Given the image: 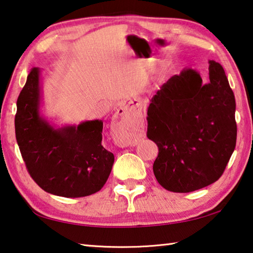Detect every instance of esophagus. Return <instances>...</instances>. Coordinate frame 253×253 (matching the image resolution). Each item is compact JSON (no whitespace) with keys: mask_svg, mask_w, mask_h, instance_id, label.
Masks as SVG:
<instances>
[{"mask_svg":"<svg viewBox=\"0 0 253 253\" xmlns=\"http://www.w3.org/2000/svg\"><path fill=\"white\" fill-rule=\"evenodd\" d=\"M123 114H117L118 123L114 124L111 127V132H113V138L115 144L119 147H128L135 146L137 144L136 137L131 134V131L128 127V122L123 118V115L125 113V108H121Z\"/></svg>","mask_w":253,"mask_h":253,"instance_id":"obj_1","label":"esophagus"}]
</instances>
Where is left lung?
<instances>
[{"instance_id": "1", "label": "left lung", "mask_w": 253, "mask_h": 253, "mask_svg": "<svg viewBox=\"0 0 253 253\" xmlns=\"http://www.w3.org/2000/svg\"><path fill=\"white\" fill-rule=\"evenodd\" d=\"M147 123L160 151L154 175L163 187L187 193L217 181L237 142L235 99L223 68L210 60L208 83L184 68L153 96Z\"/></svg>"}]
</instances>
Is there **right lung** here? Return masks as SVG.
I'll list each match as a JSON object with an SVG mask.
<instances>
[{
	"instance_id": "right-lung-1",
	"label": "right lung",
	"mask_w": 253,
	"mask_h": 253,
	"mask_svg": "<svg viewBox=\"0 0 253 253\" xmlns=\"http://www.w3.org/2000/svg\"><path fill=\"white\" fill-rule=\"evenodd\" d=\"M41 80V69L33 68L16 101V142L29 173L50 194L83 198L96 193L115 160L101 145L102 121L55 125L42 113Z\"/></svg>"
}]
</instances>
